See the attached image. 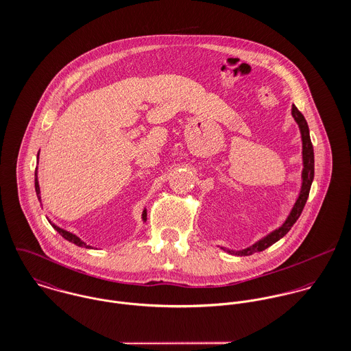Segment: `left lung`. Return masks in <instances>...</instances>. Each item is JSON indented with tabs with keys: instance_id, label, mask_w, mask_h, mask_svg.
Masks as SVG:
<instances>
[{
	"instance_id": "8db88e82",
	"label": "left lung",
	"mask_w": 351,
	"mask_h": 351,
	"mask_svg": "<svg viewBox=\"0 0 351 351\" xmlns=\"http://www.w3.org/2000/svg\"><path fill=\"white\" fill-rule=\"evenodd\" d=\"M292 116L295 119V121L298 123L299 128H300L301 142H302V171H301V189L299 193V197L295 202L289 216L287 217V220L284 221V224L281 227H278L277 230L271 231L269 235L263 237L262 239H259L258 242H255L252 246L243 249V250H230L226 247H220L224 251H227L228 254H235V255H251L256 251H263L267 247H270L271 245H274L276 242H278L282 237H285L289 230L293 227V224L298 221V219L300 217L301 212L304 209V205L308 200L309 196V191H311V185L313 181V176H315V159H313V147L311 143V138H309V128L306 124V120L304 119V116L301 114L300 110L292 105Z\"/></svg>"
}]
</instances>
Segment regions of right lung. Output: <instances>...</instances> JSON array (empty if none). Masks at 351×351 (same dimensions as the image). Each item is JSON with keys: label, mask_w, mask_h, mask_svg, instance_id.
<instances>
[{"label": "right lung", "mask_w": 351, "mask_h": 351, "mask_svg": "<svg viewBox=\"0 0 351 351\" xmlns=\"http://www.w3.org/2000/svg\"><path fill=\"white\" fill-rule=\"evenodd\" d=\"M38 159H39V154H38ZM35 191H36V196H38V199L39 201L42 202V197H40V188H39V181H38V167H36V170H35ZM142 220L143 221H146L147 220V210L145 209L143 210V213H142ZM51 226L53 227V230H56L66 241H69V242H71V243H74V245H77V246H80V247H86V249H93L92 246H88L84 241H81L75 234H71V232H69V231H66V230H63V228H60V227H58L56 224H53V223H51Z\"/></svg>", "instance_id": "add662e5"}]
</instances>
